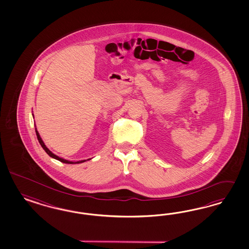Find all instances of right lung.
I'll return each mask as SVG.
<instances>
[{
    "instance_id": "right-lung-1",
    "label": "right lung",
    "mask_w": 249,
    "mask_h": 249,
    "mask_svg": "<svg viewBox=\"0 0 249 249\" xmlns=\"http://www.w3.org/2000/svg\"><path fill=\"white\" fill-rule=\"evenodd\" d=\"M36 136H37L38 142H39V143L41 144V146H42V148L45 150V152L50 156V157H52V158L55 159V160H58L59 161L61 162H64V163H68V164H75V163H81V162H84V161H86V160H79V161H69V160H64V159L60 158V157H58V156H56V155H54L53 153H52L51 151L48 150V148L45 146V143H44V142L42 141V139H41V137L39 135V133H38L37 130L36 129Z\"/></svg>"
}]
</instances>
